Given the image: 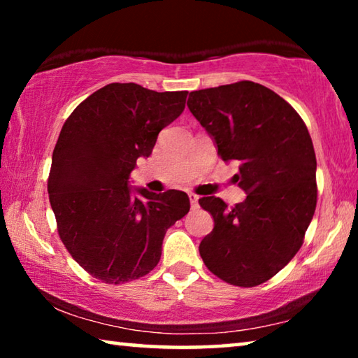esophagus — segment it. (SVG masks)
Masks as SVG:
<instances>
[{
    "mask_svg": "<svg viewBox=\"0 0 358 358\" xmlns=\"http://www.w3.org/2000/svg\"><path fill=\"white\" fill-rule=\"evenodd\" d=\"M187 197H189L192 210H196L199 207V196H197V194H194V192H187Z\"/></svg>",
    "mask_w": 358,
    "mask_h": 358,
    "instance_id": "obj_1",
    "label": "esophagus"
}]
</instances>
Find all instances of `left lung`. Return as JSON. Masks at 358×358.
<instances>
[{"mask_svg": "<svg viewBox=\"0 0 358 358\" xmlns=\"http://www.w3.org/2000/svg\"><path fill=\"white\" fill-rule=\"evenodd\" d=\"M187 107L215 138L217 156L238 162L234 178L248 194L232 208L220 197L199 199L215 221L199 252L222 281L259 286L299 252L316 210L311 136L289 102L250 80L192 92Z\"/></svg>", "mask_w": 358, "mask_h": 358, "instance_id": "left-lung-1", "label": "left lung"}]
</instances>
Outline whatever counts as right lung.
I'll use <instances>...</instances> for the list:
<instances>
[{
  "label": "right lung",
  "instance_id": "1",
  "mask_svg": "<svg viewBox=\"0 0 358 358\" xmlns=\"http://www.w3.org/2000/svg\"><path fill=\"white\" fill-rule=\"evenodd\" d=\"M187 92L157 93L108 83L76 107L53 150L47 191L58 235L96 280L123 284L148 275L167 229L189 211L183 191L131 192L137 157L185 110Z\"/></svg>",
  "mask_w": 358,
  "mask_h": 358
}]
</instances>
